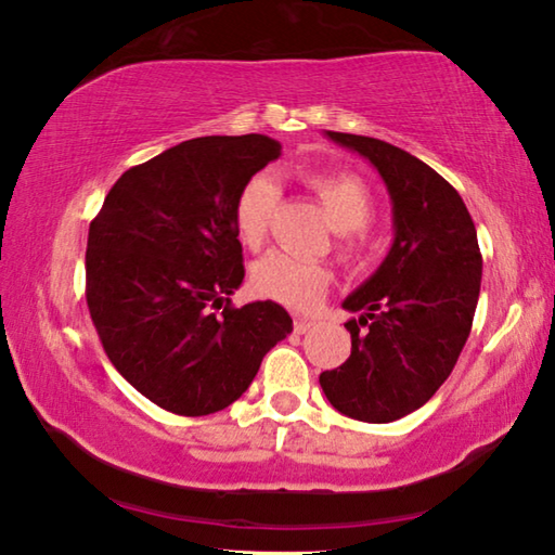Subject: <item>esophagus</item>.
I'll list each match as a JSON object with an SVG mask.
<instances>
[{
  "label": "esophagus",
  "mask_w": 555,
  "mask_h": 555,
  "mask_svg": "<svg viewBox=\"0 0 555 555\" xmlns=\"http://www.w3.org/2000/svg\"><path fill=\"white\" fill-rule=\"evenodd\" d=\"M311 327H313V321H308V318H296V321H294V331L298 333V335H304V333H308V331H311Z\"/></svg>",
  "instance_id": "1"
}]
</instances>
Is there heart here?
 I'll use <instances>...</instances> for the list:
<instances>
[{
    "label": "heart",
    "mask_w": 555,
    "mask_h": 555,
    "mask_svg": "<svg viewBox=\"0 0 555 555\" xmlns=\"http://www.w3.org/2000/svg\"><path fill=\"white\" fill-rule=\"evenodd\" d=\"M331 218L333 228L345 232L337 244L343 259L360 255L357 230H364L374 218V195L362 176L345 168H327V171H306L300 176ZM279 203V185L269 173H257L242 185L234 201V230L247 249H261L269 237L271 220H274ZM333 281V271L318 261H304L284 251H269L251 267V288L259 296L276 300L281 306L308 311L325 296Z\"/></svg>",
    "instance_id": "1"
}]
</instances>
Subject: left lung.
Here are the masks:
<instances>
[{
  "label": "left lung",
  "mask_w": 555,
  "mask_h": 555,
  "mask_svg": "<svg viewBox=\"0 0 555 555\" xmlns=\"http://www.w3.org/2000/svg\"><path fill=\"white\" fill-rule=\"evenodd\" d=\"M377 168L393 205V244L382 267L345 298L352 352L321 374L345 416L389 424L440 389L473 327L482 281L475 222L463 198L421 158L382 139L327 131Z\"/></svg>",
  "instance_id": "8db88e82"
}]
</instances>
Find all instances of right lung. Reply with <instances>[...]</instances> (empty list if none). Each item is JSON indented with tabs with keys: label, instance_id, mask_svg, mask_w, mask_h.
<instances>
[{
	"label": "right lung",
	"instance_id": "add662e5",
	"mask_svg": "<svg viewBox=\"0 0 555 555\" xmlns=\"http://www.w3.org/2000/svg\"><path fill=\"white\" fill-rule=\"evenodd\" d=\"M279 154L264 134L188 139L121 173L90 222L86 298L100 343L131 387L178 416L237 401L294 331L274 300H230L244 279L234 201Z\"/></svg>",
	"mask_w": 555,
	"mask_h": 555
}]
</instances>
